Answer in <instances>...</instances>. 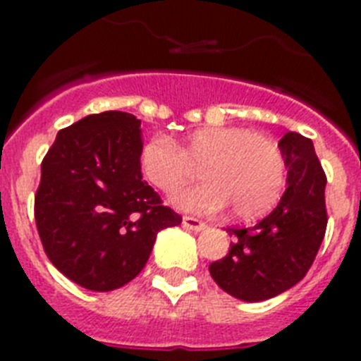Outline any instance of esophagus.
I'll list each match as a JSON object with an SVG mask.
<instances>
[{"mask_svg":"<svg viewBox=\"0 0 361 361\" xmlns=\"http://www.w3.org/2000/svg\"><path fill=\"white\" fill-rule=\"evenodd\" d=\"M183 226L186 229H191V231H202L206 229V224L202 220L195 219V216H183Z\"/></svg>","mask_w":361,"mask_h":361,"instance_id":"1","label":"esophagus"}]
</instances>
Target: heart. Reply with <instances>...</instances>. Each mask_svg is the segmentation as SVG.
<instances>
[{"label":"heart","instance_id":"obj_1","mask_svg":"<svg viewBox=\"0 0 361 361\" xmlns=\"http://www.w3.org/2000/svg\"><path fill=\"white\" fill-rule=\"evenodd\" d=\"M206 183L171 199L190 213H216L231 206L233 215L253 220L269 212L286 186V161L273 139L244 126H206L195 130L178 148L157 135L141 153V170L162 193H175L197 175Z\"/></svg>","mask_w":361,"mask_h":361}]
</instances>
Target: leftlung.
Returning a JSON list of instances; mask_svg holds the SVG:
<instances>
[{"instance_id": "obj_1", "label": "left lung", "mask_w": 361, "mask_h": 361, "mask_svg": "<svg viewBox=\"0 0 361 361\" xmlns=\"http://www.w3.org/2000/svg\"><path fill=\"white\" fill-rule=\"evenodd\" d=\"M288 188L276 208L253 228H228L229 253L209 266L222 291L244 302H262L304 279L324 240L325 178L311 139L288 132L279 142Z\"/></svg>"}]
</instances>
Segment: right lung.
Returning <instances> with one entry per match:
<instances>
[{"instance_id":"right-lung-1","label":"right lung","mask_w":361,"mask_h":361,"mask_svg":"<svg viewBox=\"0 0 361 361\" xmlns=\"http://www.w3.org/2000/svg\"><path fill=\"white\" fill-rule=\"evenodd\" d=\"M141 153V121L103 111L61 130L41 162L39 238L50 262L81 288H123L146 266L157 233L183 222L142 180Z\"/></svg>"}]
</instances>
